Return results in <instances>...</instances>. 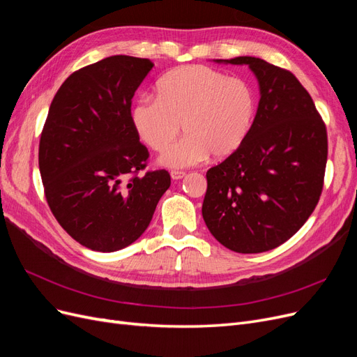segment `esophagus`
Here are the masks:
<instances>
[{
	"label": "esophagus",
	"instance_id": "esophagus-1",
	"mask_svg": "<svg viewBox=\"0 0 357 357\" xmlns=\"http://www.w3.org/2000/svg\"><path fill=\"white\" fill-rule=\"evenodd\" d=\"M185 176H186V172H183V171H171V178L172 180H180Z\"/></svg>",
	"mask_w": 357,
	"mask_h": 357
}]
</instances>
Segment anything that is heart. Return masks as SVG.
<instances>
[{"mask_svg": "<svg viewBox=\"0 0 357 357\" xmlns=\"http://www.w3.org/2000/svg\"><path fill=\"white\" fill-rule=\"evenodd\" d=\"M158 98L143 96L131 110L142 142L165 152L183 125L187 138L160 158L172 168L197 165L211 155L225 159L250 135L256 117V93L244 79L229 77L205 66L180 67L162 75Z\"/></svg>", "mask_w": 357, "mask_h": 357, "instance_id": "obj_1", "label": "heart"}]
</instances>
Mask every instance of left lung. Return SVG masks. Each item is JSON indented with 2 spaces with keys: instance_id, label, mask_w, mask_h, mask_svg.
Instances as JSON below:
<instances>
[{
  "instance_id": "obj_1",
  "label": "left lung",
  "mask_w": 357,
  "mask_h": 357,
  "mask_svg": "<svg viewBox=\"0 0 357 357\" xmlns=\"http://www.w3.org/2000/svg\"><path fill=\"white\" fill-rule=\"evenodd\" d=\"M215 62L248 66L261 100L244 144L207 171L202 218L232 252L273 250L301 229L320 199L326 126L290 71L253 56Z\"/></svg>"
}]
</instances>
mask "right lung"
<instances>
[{
  "instance_id": "add662e5",
  "label": "right lung",
  "mask_w": 357,
  "mask_h": 357,
  "mask_svg": "<svg viewBox=\"0 0 357 357\" xmlns=\"http://www.w3.org/2000/svg\"><path fill=\"white\" fill-rule=\"evenodd\" d=\"M150 59L116 55L74 71L53 98L38 167L49 207L82 245L110 253L138 240L171 185L144 169L149 150L131 122L132 96Z\"/></svg>"
}]
</instances>
